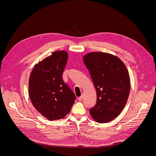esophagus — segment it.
<instances>
[{
	"mask_svg": "<svg viewBox=\"0 0 156 156\" xmlns=\"http://www.w3.org/2000/svg\"><path fill=\"white\" fill-rule=\"evenodd\" d=\"M83 98V95H82V96H81L80 97H79V98H78V100H79V101H81Z\"/></svg>",
	"mask_w": 156,
	"mask_h": 156,
	"instance_id": "34e87169",
	"label": "esophagus"
}]
</instances>
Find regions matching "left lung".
<instances>
[{
	"instance_id": "obj_1",
	"label": "left lung",
	"mask_w": 156,
	"mask_h": 156,
	"mask_svg": "<svg viewBox=\"0 0 156 156\" xmlns=\"http://www.w3.org/2000/svg\"><path fill=\"white\" fill-rule=\"evenodd\" d=\"M97 94V101L89 112L98 123H107L119 116L130 91V77L126 65L116 56L100 51L83 56Z\"/></svg>"
}]
</instances>
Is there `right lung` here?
I'll list each match as a JSON object with an SVG mask.
<instances>
[{
	"label": "right lung",
	"instance_id": "obj_1",
	"mask_svg": "<svg viewBox=\"0 0 156 156\" xmlns=\"http://www.w3.org/2000/svg\"><path fill=\"white\" fill-rule=\"evenodd\" d=\"M68 58L67 51H55L36 64L30 75L29 94L31 102L50 121L66 116L76 98L62 77Z\"/></svg>",
	"mask_w": 156,
	"mask_h": 156
}]
</instances>
